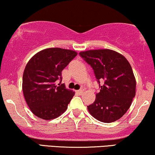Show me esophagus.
Returning a JSON list of instances; mask_svg holds the SVG:
<instances>
[{
  "mask_svg": "<svg viewBox=\"0 0 155 155\" xmlns=\"http://www.w3.org/2000/svg\"><path fill=\"white\" fill-rule=\"evenodd\" d=\"M75 92L77 93L78 94L81 95V94H82V90H76V91H75Z\"/></svg>",
  "mask_w": 155,
  "mask_h": 155,
  "instance_id": "1",
  "label": "esophagus"
}]
</instances>
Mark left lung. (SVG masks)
<instances>
[{"label":"left lung","mask_w":155,"mask_h":155,"mask_svg":"<svg viewBox=\"0 0 155 155\" xmlns=\"http://www.w3.org/2000/svg\"><path fill=\"white\" fill-rule=\"evenodd\" d=\"M80 56L92 68L100 87L94 102L87 106L90 114L104 123L118 120L135 95L136 81L130 63L123 55L110 49L89 50Z\"/></svg>","instance_id":"obj_1"}]
</instances>
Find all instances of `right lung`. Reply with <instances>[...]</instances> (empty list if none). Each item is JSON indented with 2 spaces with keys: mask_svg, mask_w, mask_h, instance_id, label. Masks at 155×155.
Masks as SVG:
<instances>
[{
  "mask_svg": "<svg viewBox=\"0 0 155 155\" xmlns=\"http://www.w3.org/2000/svg\"><path fill=\"white\" fill-rule=\"evenodd\" d=\"M75 51L51 48L36 54L25 67L22 77V91L31 112L44 120L61 116L75 92L65 88L61 72L77 56Z\"/></svg>",
  "mask_w": 155,
  "mask_h": 155,
  "instance_id": "right-lung-1",
  "label": "right lung"
}]
</instances>
